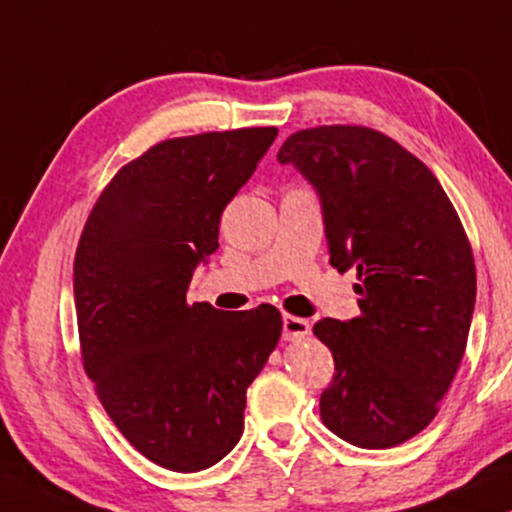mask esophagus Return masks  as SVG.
<instances>
[{
  "label": "esophagus",
  "instance_id": "1",
  "mask_svg": "<svg viewBox=\"0 0 512 512\" xmlns=\"http://www.w3.org/2000/svg\"><path fill=\"white\" fill-rule=\"evenodd\" d=\"M310 321L303 317H293V314H284V338L286 340H303L310 335Z\"/></svg>",
  "mask_w": 512,
  "mask_h": 512
}]
</instances>
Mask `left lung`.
Here are the masks:
<instances>
[{
    "mask_svg": "<svg viewBox=\"0 0 512 512\" xmlns=\"http://www.w3.org/2000/svg\"><path fill=\"white\" fill-rule=\"evenodd\" d=\"M319 193L331 265L356 268L359 317L321 319L333 382L319 412L335 436L387 450L438 415L475 307L471 242L422 160L363 125L298 130L277 153Z\"/></svg>",
    "mask_w": 512,
    "mask_h": 512,
    "instance_id": "obj_1",
    "label": "left lung"
}]
</instances>
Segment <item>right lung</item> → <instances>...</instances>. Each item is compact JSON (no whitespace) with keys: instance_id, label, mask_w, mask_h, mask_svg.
<instances>
[{"instance_id":"right-lung-1","label":"right lung","mask_w":512,"mask_h":512,"mask_svg":"<svg viewBox=\"0 0 512 512\" xmlns=\"http://www.w3.org/2000/svg\"><path fill=\"white\" fill-rule=\"evenodd\" d=\"M277 128L165 139L116 172L74 258L83 368L125 440L177 473L214 466L244 429L247 389L282 335L272 305L186 303L221 214Z\"/></svg>"}]
</instances>
